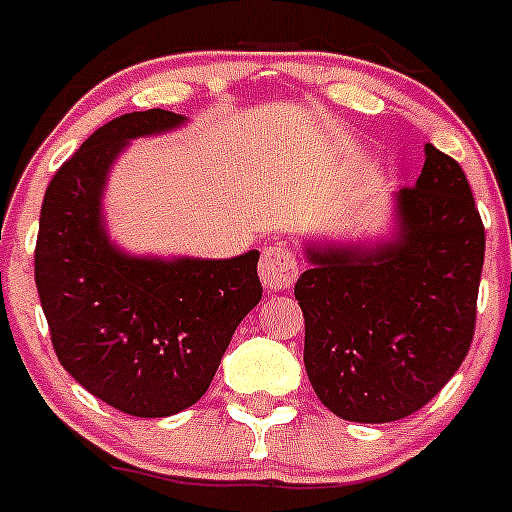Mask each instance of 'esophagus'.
<instances>
[{"instance_id": "34e87169", "label": "esophagus", "mask_w": 512, "mask_h": 512, "mask_svg": "<svg viewBox=\"0 0 512 512\" xmlns=\"http://www.w3.org/2000/svg\"><path fill=\"white\" fill-rule=\"evenodd\" d=\"M300 274V264H297L295 251L284 243H269L261 251L259 261V277L266 289H287L289 284L295 282Z\"/></svg>"}]
</instances>
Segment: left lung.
<instances>
[{
  "mask_svg": "<svg viewBox=\"0 0 512 512\" xmlns=\"http://www.w3.org/2000/svg\"><path fill=\"white\" fill-rule=\"evenodd\" d=\"M397 210V241L307 248L312 266L295 284L312 390L354 423H390L428 405L474 338L485 225L461 166L428 143Z\"/></svg>",
  "mask_w": 512,
  "mask_h": 512,
  "instance_id": "8db88e82",
  "label": "left lung"
}]
</instances>
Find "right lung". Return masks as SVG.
<instances>
[{
    "instance_id": "obj_1",
    "label": "right lung",
    "mask_w": 512,
    "mask_h": 512,
    "mask_svg": "<svg viewBox=\"0 0 512 512\" xmlns=\"http://www.w3.org/2000/svg\"><path fill=\"white\" fill-rule=\"evenodd\" d=\"M169 110L107 122L56 171L43 197L35 284L61 366L135 418L200 400L235 328L261 300L259 251L225 261L133 259L102 228V187L130 138L182 125Z\"/></svg>"
}]
</instances>
